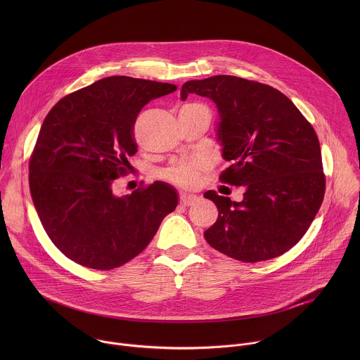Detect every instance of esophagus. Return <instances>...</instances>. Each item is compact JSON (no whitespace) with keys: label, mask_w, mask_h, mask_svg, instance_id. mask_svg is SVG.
Segmentation results:
<instances>
[{"label":"esophagus","mask_w":360,"mask_h":360,"mask_svg":"<svg viewBox=\"0 0 360 360\" xmlns=\"http://www.w3.org/2000/svg\"><path fill=\"white\" fill-rule=\"evenodd\" d=\"M195 201H198V195L187 194V193H181V194H180V204H181V205H191V204H194Z\"/></svg>","instance_id":"34e87169"}]
</instances>
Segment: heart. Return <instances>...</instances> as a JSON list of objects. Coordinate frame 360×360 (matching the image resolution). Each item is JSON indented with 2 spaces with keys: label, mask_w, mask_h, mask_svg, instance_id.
Instances as JSON below:
<instances>
[{
  "label": "heart",
  "mask_w": 360,
  "mask_h": 360,
  "mask_svg": "<svg viewBox=\"0 0 360 360\" xmlns=\"http://www.w3.org/2000/svg\"><path fill=\"white\" fill-rule=\"evenodd\" d=\"M195 105V103H188ZM209 167V160L206 158H191L174 162L167 167L163 176L181 187H193L197 184L201 173Z\"/></svg>",
  "instance_id": "b5f03b06"
}]
</instances>
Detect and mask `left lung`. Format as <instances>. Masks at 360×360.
I'll use <instances>...</instances> for the list:
<instances>
[{"label":"left lung","mask_w":360,"mask_h":360,"mask_svg":"<svg viewBox=\"0 0 360 360\" xmlns=\"http://www.w3.org/2000/svg\"><path fill=\"white\" fill-rule=\"evenodd\" d=\"M188 94L210 98L219 112L217 140L231 165L223 183L244 187L241 202L209 190L217 220L207 244L241 262H260L291 250L308 231L324 197L319 139L300 109L278 90L237 76L190 80Z\"/></svg>","instance_id":"obj_1"}]
</instances>
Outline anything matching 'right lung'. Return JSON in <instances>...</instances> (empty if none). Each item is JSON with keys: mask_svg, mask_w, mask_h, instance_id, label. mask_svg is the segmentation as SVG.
Listing matches in <instances>:
<instances>
[{"mask_svg": "<svg viewBox=\"0 0 360 360\" xmlns=\"http://www.w3.org/2000/svg\"><path fill=\"white\" fill-rule=\"evenodd\" d=\"M177 87L129 76L105 77L53 105L29 162L30 194L53 245L73 262L110 270L137 257L179 202L155 181L117 197L113 181L137 153L133 127L151 100Z\"/></svg>", "mask_w": 360, "mask_h": 360, "instance_id": "obj_1", "label": "right lung"}]
</instances>
